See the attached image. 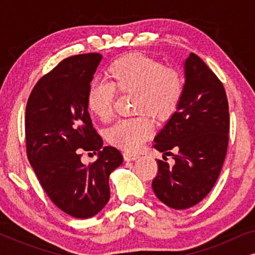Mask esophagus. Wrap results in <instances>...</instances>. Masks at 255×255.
Instances as JSON below:
<instances>
[{
	"label": "esophagus",
	"instance_id": "1",
	"mask_svg": "<svg viewBox=\"0 0 255 255\" xmlns=\"http://www.w3.org/2000/svg\"><path fill=\"white\" fill-rule=\"evenodd\" d=\"M137 158H138V154H134V153H128V152L124 153V159L127 160V161H132V160H135Z\"/></svg>",
	"mask_w": 255,
	"mask_h": 255
}]
</instances>
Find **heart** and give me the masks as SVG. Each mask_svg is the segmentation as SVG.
<instances>
[{
    "label": "heart",
    "mask_w": 255,
    "mask_h": 255,
    "mask_svg": "<svg viewBox=\"0 0 255 255\" xmlns=\"http://www.w3.org/2000/svg\"><path fill=\"white\" fill-rule=\"evenodd\" d=\"M108 83L93 82L87 92V108L94 116L108 122L113 116L115 92L133 93V110L140 113L120 120L107 131L110 144L124 151H135L153 132V115L166 120L179 107L183 80L175 68L148 55L131 53L115 60L107 69Z\"/></svg>",
    "instance_id": "b5f03b06"
}]
</instances>
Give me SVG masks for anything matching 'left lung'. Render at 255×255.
Wrapping results in <instances>:
<instances>
[{
    "label": "left lung",
    "instance_id": "obj_1",
    "mask_svg": "<svg viewBox=\"0 0 255 255\" xmlns=\"http://www.w3.org/2000/svg\"><path fill=\"white\" fill-rule=\"evenodd\" d=\"M184 79L179 107L153 145L166 155L177 151L173 166L158 160L152 181L156 197L177 210L194 207L210 193L224 163L230 130L224 87L196 54L184 61Z\"/></svg>",
    "mask_w": 255,
    "mask_h": 255
}]
</instances>
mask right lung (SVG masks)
Segmentation results:
<instances>
[{
    "mask_svg": "<svg viewBox=\"0 0 255 255\" xmlns=\"http://www.w3.org/2000/svg\"><path fill=\"white\" fill-rule=\"evenodd\" d=\"M101 60L100 53L64 59L37 82L26 103L27 159L51 201L75 218H90L106 207L109 176L123 162L116 147H103L87 108ZM81 150L99 152L98 160L85 165Z\"/></svg>",
    "mask_w": 255,
    "mask_h": 255,
    "instance_id": "right-lung-1",
    "label": "right lung"
}]
</instances>
